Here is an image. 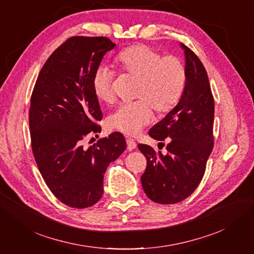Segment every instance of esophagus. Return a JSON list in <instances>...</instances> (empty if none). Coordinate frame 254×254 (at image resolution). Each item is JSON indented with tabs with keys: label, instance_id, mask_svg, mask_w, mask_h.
Here are the masks:
<instances>
[{
	"label": "esophagus",
	"instance_id": "34e87169",
	"mask_svg": "<svg viewBox=\"0 0 254 254\" xmlns=\"http://www.w3.org/2000/svg\"><path fill=\"white\" fill-rule=\"evenodd\" d=\"M126 143H127V149L129 151L133 150L135 147H136V143L132 140V139H127L126 140Z\"/></svg>",
	"mask_w": 254,
	"mask_h": 254
}]
</instances>
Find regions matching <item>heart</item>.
I'll return each instance as SVG.
<instances>
[{"instance_id": "obj_1", "label": "heart", "mask_w": 254, "mask_h": 254, "mask_svg": "<svg viewBox=\"0 0 254 254\" xmlns=\"http://www.w3.org/2000/svg\"><path fill=\"white\" fill-rule=\"evenodd\" d=\"M114 64L123 75L137 80L133 104L122 105L108 118V126L127 135H135L152 120L151 108L158 113L171 111L179 102L187 81V71L179 58L164 56L151 47L136 44L122 51ZM113 74L108 67H97L92 89L99 102L111 104Z\"/></svg>"}]
</instances>
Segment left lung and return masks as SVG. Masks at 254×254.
<instances>
[{"label": "left lung", "instance_id": "8db88e82", "mask_svg": "<svg viewBox=\"0 0 254 254\" xmlns=\"http://www.w3.org/2000/svg\"><path fill=\"white\" fill-rule=\"evenodd\" d=\"M186 57L187 81L174 108L149 130L157 141H166V153L139 144L147 166L141 177L150 200L161 204L180 202L197 189L214 145V98L201 61L180 43Z\"/></svg>", "mask_w": 254, "mask_h": 254}]
</instances>
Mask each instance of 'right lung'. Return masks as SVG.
I'll return each mask as SVG.
<instances>
[{
	"label": "right lung",
	"instance_id": "1",
	"mask_svg": "<svg viewBox=\"0 0 254 254\" xmlns=\"http://www.w3.org/2000/svg\"><path fill=\"white\" fill-rule=\"evenodd\" d=\"M115 44L106 37H72L42 66L30 98L32 148L52 193L71 207L94 205L104 194L107 167L126 149L124 135L113 132L88 149L82 140L101 132L103 118L92 79ZM98 137V136H97Z\"/></svg>",
	"mask_w": 254,
	"mask_h": 254
}]
</instances>
